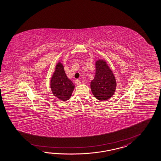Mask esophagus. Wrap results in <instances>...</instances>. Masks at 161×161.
Segmentation results:
<instances>
[{
    "mask_svg": "<svg viewBox=\"0 0 161 161\" xmlns=\"http://www.w3.org/2000/svg\"><path fill=\"white\" fill-rule=\"evenodd\" d=\"M75 83H76L77 85H80V84H81V81H80V80H77L76 81H75Z\"/></svg>",
    "mask_w": 161,
    "mask_h": 161,
    "instance_id": "obj_1",
    "label": "esophagus"
}]
</instances>
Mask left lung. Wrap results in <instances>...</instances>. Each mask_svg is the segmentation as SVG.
<instances>
[{"label": "left lung", "instance_id": "left-lung-1", "mask_svg": "<svg viewBox=\"0 0 161 161\" xmlns=\"http://www.w3.org/2000/svg\"><path fill=\"white\" fill-rule=\"evenodd\" d=\"M96 75L91 82L92 94L100 101L108 100L116 90V80L113 71L104 60L96 62Z\"/></svg>", "mask_w": 161, "mask_h": 161}]
</instances>
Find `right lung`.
I'll return each instance as SVG.
<instances>
[{
    "label": "right lung",
    "instance_id": "obj_1",
    "mask_svg": "<svg viewBox=\"0 0 161 161\" xmlns=\"http://www.w3.org/2000/svg\"><path fill=\"white\" fill-rule=\"evenodd\" d=\"M50 88L53 96L64 101L69 100L74 90V84L67 77L64 67L60 62L57 63L56 65L51 78Z\"/></svg>",
    "mask_w": 161,
    "mask_h": 161
}]
</instances>
